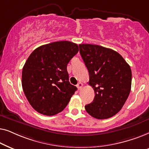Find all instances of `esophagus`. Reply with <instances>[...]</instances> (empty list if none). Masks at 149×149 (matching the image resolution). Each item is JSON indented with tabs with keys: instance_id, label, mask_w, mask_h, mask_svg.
I'll use <instances>...</instances> for the list:
<instances>
[{
	"instance_id": "esophagus-1",
	"label": "esophagus",
	"mask_w": 149,
	"mask_h": 149,
	"mask_svg": "<svg viewBox=\"0 0 149 149\" xmlns=\"http://www.w3.org/2000/svg\"><path fill=\"white\" fill-rule=\"evenodd\" d=\"M83 85L82 83H79L77 85V88H78L79 90H80V89H81V88H82Z\"/></svg>"
}]
</instances>
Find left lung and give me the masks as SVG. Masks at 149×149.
Wrapping results in <instances>:
<instances>
[{"label": "left lung", "mask_w": 149, "mask_h": 149, "mask_svg": "<svg viewBox=\"0 0 149 149\" xmlns=\"http://www.w3.org/2000/svg\"><path fill=\"white\" fill-rule=\"evenodd\" d=\"M79 52L89 74V85L95 97L85 110L97 119L119 113L131 90L132 70L123 57L111 49L91 44L79 45Z\"/></svg>", "instance_id": "left-lung-1"}]
</instances>
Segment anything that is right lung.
<instances>
[{"instance_id":"obj_1","label":"right lung","mask_w":149,"mask_h":149,"mask_svg":"<svg viewBox=\"0 0 149 149\" xmlns=\"http://www.w3.org/2000/svg\"><path fill=\"white\" fill-rule=\"evenodd\" d=\"M79 52L76 43L57 41L34 50L22 70V84L33 109L52 116L62 112L77 88L69 82L67 65Z\"/></svg>"}]
</instances>
